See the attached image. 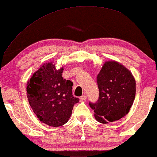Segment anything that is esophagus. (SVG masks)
I'll return each mask as SVG.
<instances>
[{"label":"esophagus","instance_id":"obj_1","mask_svg":"<svg viewBox=\"0 0 157 157\" xmlns=\"http://www.w3.org/2000/svg\"><path fill=\"white\" fill-rule=\"evenodd\" d=\"M86 98H87V96H85V95H83V96H82L80 98V101H85L86 100Z\"/></svg>","mask_w":157,"mask_h":157}]
</instances>
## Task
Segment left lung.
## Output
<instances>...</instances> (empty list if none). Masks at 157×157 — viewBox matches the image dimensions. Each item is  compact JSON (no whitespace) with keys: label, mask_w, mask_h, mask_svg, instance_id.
I'll use <instances>...</instances> for the list:
<instances>
[{"label":"left lung","mask_w":157,"mask_h":157,"mask_svg":"<svg viewBox=\"0 0 157 157\" xmlns=\"http://www.w3.org/2000/svg\"><path fill=\"white\" fill-rule=\"evenodd\" d=\"M99 97L89 102L98 122L106 124L128 114L136 96V80L132 73L117 61H106L97 75Z\"/></svg>","instance_id":"obj_1"}]
</instances>
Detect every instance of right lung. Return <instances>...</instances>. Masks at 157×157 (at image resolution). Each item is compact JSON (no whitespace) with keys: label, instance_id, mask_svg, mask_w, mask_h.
Segmentation results:
<instances>
[{"label":"right lung","instance_id":"obj_1","mask_svg":"<svg viewBox=\"0 0 157 157\" xmlns=\"http://www.w3.org/2000/svg\"><path fill=\"white\" fill-rule=\"evenodd\" d=\"M64 69L44 64L27 82V98L40 121L51 127L64 124L79 101L72 95L73 82L61 77Z\"/></svg>","mask_w":157,"mask_h":157}]
</instances>
